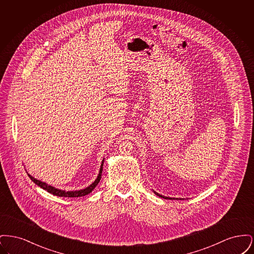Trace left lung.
Returning <instances> with one entry per match:
<instances>
[{
	"instance_id": "obj_1",
	"label": "left lung",
	"mask_w": 254,
	"mask_h": 254,
	"mask_svg": "<svg viewBox=\"0 0 254 254\" xmlns=\"http://www.w3.org/2000/svg\"><path fill=\"white\" fill-rule=\"evenodd\" d=\"M153 192L156 194L157 196H159V197H161V198H164V199H169H169H170V200H172V199L174 200V199H175V198H170V197H166V196H163V195H161V194L157 193V192H155V191H153ZM176 200H178V198H176ZM180 200H181V199H180Z\"/></svg>"
}]
</instances>
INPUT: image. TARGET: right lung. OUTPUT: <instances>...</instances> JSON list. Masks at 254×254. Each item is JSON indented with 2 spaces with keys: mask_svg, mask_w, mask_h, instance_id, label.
Returning <instances> with one entry per match:
<instances>
[{
  "mask_svg": "<svg viewBox=\"0 0 254 254\" xmlns=\"http://www.w3.org/2000/svg\"><path fill=\"white\" fill-rule=\"evenodd\" d=\"M103 166H104V159L102 161V164H101V168H100V171H99V174L97 176L96 180L93 182L90 186H88L87 188H85L84 190H73V191H65V190H58V189H55L54 187H51L48 185L47 183L45 182L40 181V180H37L34 177H32L31 175L28 174L29 178L34 182L36 185H38L40 188L46 190L49 193L53 194V195H56V196H60V197H82V196H85L87 194L90 193L95 188H96L97 185L99 184V182L101 180V177H102V170H103Z\"/></svg>",
  "mask_w": 254,
  "mask_h": 254,
  "instance_id": "1",
  "label": "right lung"
}]
</instances>
